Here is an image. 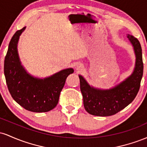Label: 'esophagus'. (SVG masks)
<instances>
[{"instance_id": "1", "label": "esophagus", "mask_w": 147, "mask_h": 147, "mask_svg": "<svg viewBox=\"0 0 147 147\" xmlns=\"http://www.w3.org/2000/svg\"><path fill=\"white\" fill-rule=\"evenodd\" d=\"M75 69L78 72L82 71V70H83V65H82L81 63H77L75 65Z\"/></svg>"}]
</instances>
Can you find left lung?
<instances>
[{
	"instance_id": "left-lung-1",
	"label": "left lung",
	"mask_w": 147,
	"mask_h": 147,
	"mask_svg": "<svg viewBox=\"0 0 147 147\" xmlns=\"http://www.w3.org/2000/svg\"><path fill=\"white\" fill-rule=\"evenodd\" d=\"M136 54V65L130 77L122 83L109 90L97 89L90 86L82 76L79 75L80 89L85 110L92 115L111 116L117 113L136 98L140 87L143 75L142 53L137 38L128 34Z\"/></svg>"
}]
</instances>
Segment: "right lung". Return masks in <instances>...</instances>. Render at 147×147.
Wrapping results in <instances>:
<instances>
[{
	"mask_svg": "<svg viewBox=\"0 0 147 147\" xmlns=\"http://www.w3.org/2000/svg\"><path fill=\"white\" fill-rule=\"evenodd\" d=\"M25 27L16 31L11 38L4 61V74L12 98L26 110L35 113L48 112L57 105L61 91L72 68L61 70L45 79L28 74L21 65L17 44Z\"/></svg>",
	"mask_w": 147,
	"mask_h": 147,
	"instance_id": "1",
	"label": "right lung"
}]
</instances>
